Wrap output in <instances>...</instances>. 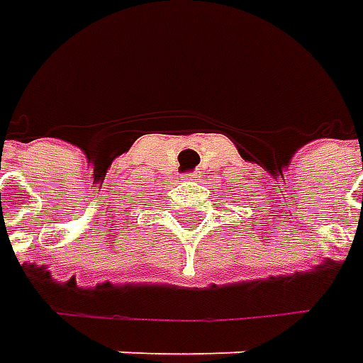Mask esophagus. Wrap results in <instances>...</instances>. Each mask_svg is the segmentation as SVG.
I'll return each instance as SVG.
<instances>
[{
    "mask_svg": "<svg viewBox=\"0 0 363 363\" xmlns=\"http://www.w3.org/2000/svg\"><path fill=\"white\" fill-rule=\"evenodd\" d=\"M184 177H186V179H191V177H196V174H186Z\"/></svg>",
    "mask_w": 363,
    "mask_h": 363,
    "instance_id": "1",
    "label": "esophagus"
}]
</instances>
